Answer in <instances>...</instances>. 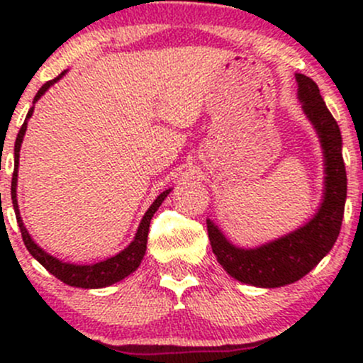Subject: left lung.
<instances>
[{"label":"left lung","instance_id":"8db88e82","mask_svg":"<svg viewBox=\"0 0 363 363\" xmlns=\"http://www.w3.org/2000/svg\"><path fill=\"white\" fill-rule=\"evenodd\" d=\"M295 78L298 101L318 131L324 153V199L318 213L303 227L254 249H242L228 242L222 230L211 220H206L216 261L232 278L261 289L290 285L318 266L338 239L347 201V170L338 123L328 111L315 82L301 73Z\"/></svg>","mask_w":363,"mask_h":363}]
</instances>
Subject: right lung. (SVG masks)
Returning <instances> with one entry per match:
<instances>
[{
    "label": "right lung",
    "mask_w": 363,
    "mask_h": 363,
    "mask_svg": "<svg viewBox=\"0 0 363 363\" xmlns=\"http://www.w3.org/2000/svg\"><path fill=\"white\" fill-rule=\"evenodd\" d=\"M66 72H62L60 77H56L54 80L44 83L40 86V90L37 91V95L34 97V104L39 101L40 97L49 90V86L54 85L60 78L65 74ZM34 114V107H30L28 111L27 118H25V123L20 128L18 136H16L15 141V169H13V177H11V201H13V210H15V216L16 222H18L20 232H22V239L25 247L28 249V252L35 257L40 264L48 269L49 273L54 274L57 280H61L62 283L69 286H78V289H104V286H109L112 283H118L121 280L131 274L133 272L138 269V266L141 264V259H143L145 251H147V240H148V228H150V220L155 211L158 210V206L162 205L167 194L172 189L164 191L162 194L157 196L155 201L152 203V206L148 208L147 213H145L143 218H141L138 230H136L135 239L133 242L128 245L124 251H121L116 256L109 257V259L95 262V264H72V262H62L57 259V257L51 256L43 249L39 247L34 242L28 230L25 228L22 216H20V210H18V201H16V181H18V158H20V147H22V141L25 136V131H27V121L30 119V116Z\"/></svg>",
    "instance_id": "right-lung-1"
}]
</instances>
